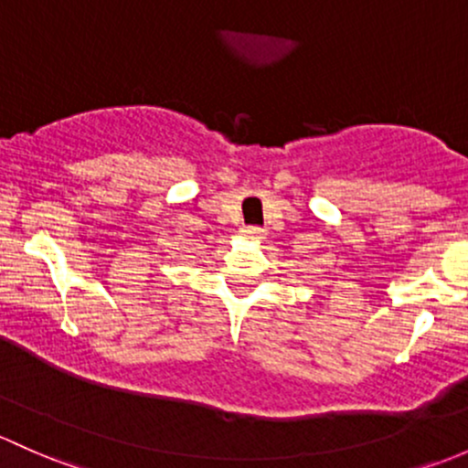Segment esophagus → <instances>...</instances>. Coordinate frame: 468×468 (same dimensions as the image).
I'll return each instance as SVG.
<instances>
[{"mask_svg": "<svg viewBox=\"0 0 468 468\" xmlns=\"http://www.w3.org/2000/svg\"><path fill=\"white\" fill-rule=\"evenodd\" d=\"M242 235L249 239H262L264 238V230L258 229V226H244Z\"/></svg>", "mask_w": 468, "mask_h": 468, "instance_id": "esophagus-1", "label": "esophagus"}]
</instances>
